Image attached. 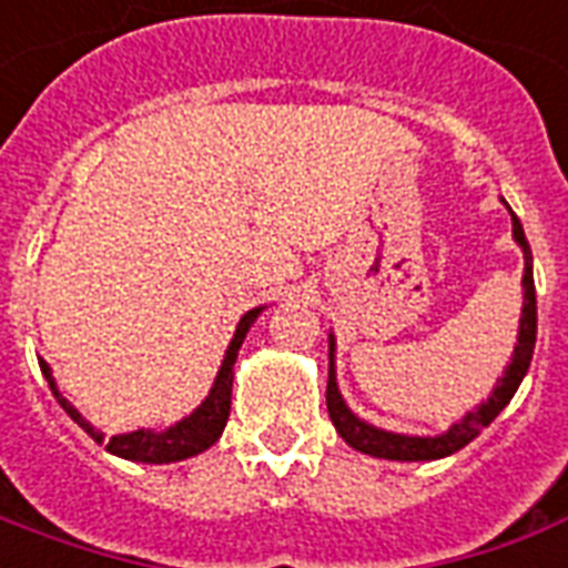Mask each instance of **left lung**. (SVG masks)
<instances>
[{"label": "left lung", "mask_w": 568, "mask_h": 568, "mask_svg": "<svg viewBox=\"0 0 568 568\" xmlns=\"http://www.w3.org/2000/svg\"><path fill=\"white\" fill-rule=\"evenodd\" d=\"M511 233L515 242L524 248V308H521V329H518V344L511 353V362L506 374L497 383V389L485 404L476 410L467 413L458 425H452L440 437H404V434H389L368 425V422L356 419L347 410V404L341 398L338 383H335V338H329V383H326V407H329V419L341 437L353 449L374 455V458H389V462H434V458H446L452 452L464 449L467 443L476 440L481 428H488L500 410L511 400V395L521 386L524 374L530 368L532 347H536V284H532V254L524 236V227L518 215L511 212Z\"/></svg>", "instance_id": "left-lung-1"}]
</instances>
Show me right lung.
<instances>
[{
	"instance_id": "obj_1",
	"label": "right lung",
	"mask_w": 568,
	"mask_h": 568,
	"mask_svg": "<svg viewBox=\"0 0 568 568\" xmlns=\"http://www.w3.org/2000/svg\"><path fill=\"white\" fill-rule=\"evenodd\" d=\"M260 308L248 311L245 317L239 320L236 326V335L230 341L227 347V356L221 362V371L219 377H215V386L209 392V398L200 404L197 410L191 413L187 419L176 422L173 428L161 430H131V434H119V437H110L106 440V452H113L119 458H128V462H143V464H170V462H182V458H191V455H197V452L209 449L212 443L219 440L221 430L227 425V416H230V392H233V362L239 356V347H242V341L248 335L251 323L257 320ZM41 362V374L47 377L50 383V389L57 395V400L62 404V410L71 416V419L80 425V428L87 430L92 440H104V434H98L92 425H89L80 413L68 404L62 395H59L57 383H53V374H50V365L44 359Z\"/></svg>"
}]
</instances>
